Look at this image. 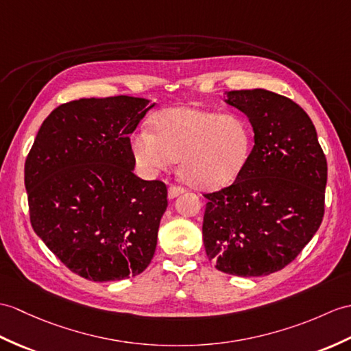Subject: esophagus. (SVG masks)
Returning a JSON list of instances; mask_svg holds the SVG:
<instances>
[{"mask_svg": "<svg viewBox=\"0 0 351 351\" xmlns=\"http://www.w3.org/2000/svg\"><path fill=\"white\" fill-rule=\"evenodd\" d=\"M182 193H184V186H181V185H170L169 186V199H175Z\"/></svg>", "mask_w": 351, "mask_h": 351, "instance_id": "obj_1", "label": "esophagus"}]
</instances>
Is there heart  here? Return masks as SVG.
I'll return each mask as SVG.
<instances>
[{
	"mask_svg": "<svg viewBox=\"0 0 351 351\" xmlns=\"http://www.w3.org/2000/svg\"><path fill=\"white\" fill-rule=\"evenodd\" d=\"M152 127L154 133L138 130L133 136L136 160L149 170H162L179 158V173L195 189L233 182L250 158L251 127L236 113L179 106L157 113Z\"/></svg>",
	"mask_w": 351,
	"mask_h": 351,
	"instance_id": "heart-1",
	"label": "heart"
}]
</instances>
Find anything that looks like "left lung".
<instances>
[{"label":"left lung","instance_id":"1","mask_svg":"<svg viewBox=\"0 0 351 351\" xmlns=\"http://www.w3.org/2000/svg\"><path fill=\"white\" fill-rule=\"evenodd\" d=\"M226 94L248 117L254 146L232 185L205 194L203 243L218 271L263 276L291 263L319 230L328 162L299 104L266 89Z\"/></svg>","mask_w":351,"mask_h":351}]
</instances>
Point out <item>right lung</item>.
<instances>
[{
	"label": "right lung",
	"mask_w": 351,
	"mask_h": 351,
	"mask_svg": "<svg viewBox=\"0 0 351 351\" xmlns=\"http://www.w3.org/2000/svg\"><path fill=\"white\" fill-rule=\"evenodd\" d=\"M118 95L53 109L25 161L29 221L71 272L91 281L142 274L167 208L162 181H143L130 142L152 106Z\"/></svg>",
	"instance_id": "add662e5"
}]
</instances>
